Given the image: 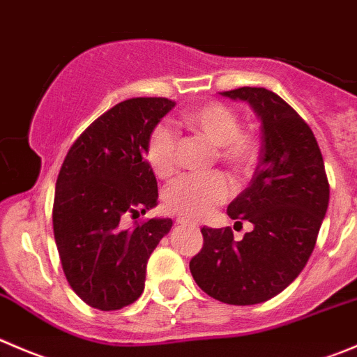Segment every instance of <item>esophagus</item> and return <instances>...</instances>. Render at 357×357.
Returning <instances> with one entry per match:
<instances>
[{"label":"esophagus","mask_w":357,"mask_h":357,"mask_svg":"<svg viewBox=\"0 0 357 357\" xmlns=\"http://www.w3.org/2000/svg\"><path fill=\"white\" fill-rule=\"evenodd\" d=\"M176 223L181 225V227H186V225H188V227H195V223H192V221H188V220H183V218H178V220H176Z\"/></svg>","instance_id":"obj_1"}]
</instances>
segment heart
Masks as SVG:
<instances>
[{"instance_id":"1","label":"heart","mask_w":357,"mask_h":357,"mask_svg":"<svg viewBox=\"0 0 357 357\" xmlns=\"http://www.w3.org/2000/svg\"><path fill=\"white\" fill-rule=\"evenodd\" d=\"M183 123L197 136L216 146V155L228 167L241 171L255 157V141L241 132L238 116L230 106L207 102L183 116ZM150 167L158 178H167L176 169V137L171 129L160 126L150 134L146 146ZM230 185L221 174H190L176 179L165 188L164 204L171 213L183 218H202L225 202Z\"/></svg>"}]
</instances>
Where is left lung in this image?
<instances>
[{
	"mask_svg": "<svg viewBox=\"0 0 357 357\" xmlns=\"http://www.w3.org/2000/svg\"><path fill=\"white\" fill-rule=\"evenodd\" d=\"M248 102L261 122V148L248 188L230 204L231 220L252 230L204 227V248L190 261L202 291L230 305L266 302L288 288L309 261L330 202L323 155L310 127L278 94L261 86L220 92Z\"/></svg>",
	"mask_w": 357,
	"mask_h": 357,
	"instance_id": "left-lung-1",
	"label": "left lung"
}]
</instances>
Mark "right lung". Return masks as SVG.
I'll list each match as a JSON object with an SVG mask.
<instances>
[{
  "instance_id": "right-lung-1",
  "label": "right lung",
  "mask_w": 357,
  "mask_h": 357,
  "mask_svg": "<svg viewBox=\"0 0 357 357\" xmlns=\"http://www.w3.org/2000/svg\"><path fill=\"white\" fill-rule=\"evenodd\" d=\"M172 108L174 102L164 98L119 102L86 127L59 172L55 244L69 286L94 309L119 310L139 298L148 258L172 227L171 218L123 227V216L157 206L146 146Z\"/></svg>"
}]
</instances>
